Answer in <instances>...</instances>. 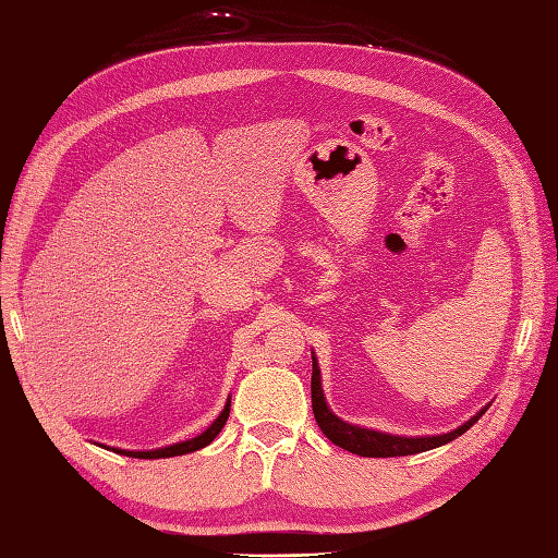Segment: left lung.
<instances>
[{
	"label": "left lung",
	"instance_id": "8db88e82",
	"mask_svg": "<svg viewBox=\"0 0 558 558\" xmlns=\"http://www.w3.org/2000/svg\"><path fill=\"white\" fill-rule=\"evenodd\" d=\"M311 391H313V413L319 429L325 432L327 439L337 447L365 456V458H389V456H413L420 451H429L444 447V444L453 441L456 437H461L463 432H468L473 427L477 420L485 415V411L489 405L482 408L477 415H473L463 423L461 427H456L447 435H437V437H396V435H387V432H375V429H365L345 423V420L337 417L325 401V391H322V377H319V367H317V357L313 353V381H311Z\"/></svg>",
	"mask_w": 558,
	"mask_h": 558
}]
</instances>
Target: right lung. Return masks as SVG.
<instances>
[{
    "mask_svg": "<svg viewBox=\"0 0 558 558\" xmlns=\"http://www.w3.org/2000/svg\"><path fill=\"white\" fill-rule=\"evenodd\" d=\"M229 411H231V401H227L225 411L219 413V417L203 432V435H197V437H193V439H189V441L171 444V447L155 449V451H126V449H111V451H117V453H121V456H131V458H171V456H183V453L197 451V449H203V447H207V444L215 441V437L219 435L221 427L227 425ZM100 447H102V444H100ZM105 449H107V447H105Z\"/></svg>",
    "mask_w": 558,
    "mask_h": 558,
    "instance_id": "obj_1",
    "label": "right lung"
}]
</instances>
